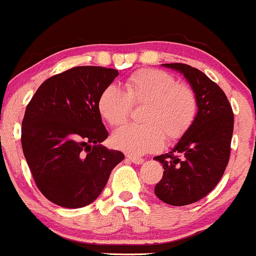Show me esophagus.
I'll list each match as a JSON object with an SVG mask.
<instances>
[{"instance_id": "1", "label": "esophagus", "mask_w": 256, "mask_h": 256, "mask_svg": "<svg viewBox=\"0 0 256 256\" xmlns=\"http://www.w3.org/2000/svg\"><path fill=\"white\" fill-rule=\"evenodd\" d=\"M128 160H130L132 163H134V164H142V163L144 162V160L142 158H138V156H132V155H128L126 156Z\"/></svg>"}]
</instances>
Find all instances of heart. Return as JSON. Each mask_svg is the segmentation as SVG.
I'll return each instance as SVG.
<instances>
[{"label": "heart", "instance_id": "b5f03b06", "mask_svg": "<svg viewBox=\"0 0 256 256\" xmlns=\"http://www.w3.org/2000/svg\"><path fill=\"white\" fill-rule=\"evenodd\" d=\"M134 104L142 106L143 125H126L112 136L116 149L143 155L158 152L164 143L175 142L190 130L198 114V98L190 86L156 69H142L125 81L124 89L110 84L98 98V112L112 126L130 118Z\"/></svg>", "mask_w": 256, "mask_h": 256}]
</instances>
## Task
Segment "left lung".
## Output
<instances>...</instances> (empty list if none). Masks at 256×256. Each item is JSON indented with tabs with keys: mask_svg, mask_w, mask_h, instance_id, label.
<instances>
[{
	"mask_svg": "<svg viewBox=\"0 0 256 256\" xmlns=\"http://www.w3.org/2000/svg\"><path fill=\"white\" fill-rule=\"evenodd\" d=\"M162 66L182 74L198 98V114L190 130L170 152L154 158L164 169L155 194L166 204L184 206L208 196L223 176L234 113L224 92L202 72L182 63Z\"/></svg>",
	"mask_w": 256,
	"mask_h": 256,
	"instance_id": "8db88e82",
	"label": "left lung"
}]
</instances>
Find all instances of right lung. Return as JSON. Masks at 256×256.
I'll return each mask as SVG.
<instances>
[{
	"instance_id": "add662e5",
	"label": "right lung",
	"mask_w": 256,
	"mask_h": 256,
	"mask_svg": "<svg viewBox=\"0 0 256 256\" xmlns=\"http://www.w3.org/2000/svg\"><path fill=\"white\" fill-rule=\"evenodd\" d=\"M118 75L102 66L72 68L42 82L27 104L21 128L24 158L42 196L62 208L93 202L125 158L101 146L108 132L98 107Z\"/></svg>"
}]
</instances>
